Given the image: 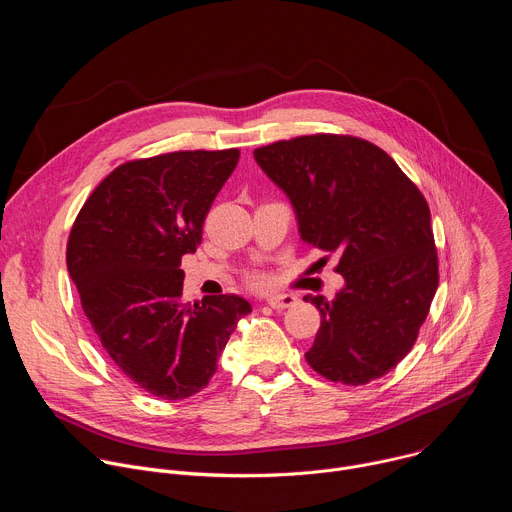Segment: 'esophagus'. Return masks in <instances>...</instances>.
I'll use <instances>...</instances> for the list:
<instances>
[{
    "label": "esophagus",
    "mask_w": 512,
    "mask_h": 512,
    "mask_svg": "<svg viewBox=\"0 0 512 512\" xmlns=\"http://www.w3.org/2000/svg\"><path fill=\"white\" fill-rule=\"evenodd\" d=\"M298 298L291 296V294H279V296H271L267 298V304L273 308V310H285V308H291L296 306Z\"/></svg>",
    "instance_id": "34e87169"
}]
</instances>
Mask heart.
<instances>
[{
    "mask_svg": "<svg viewBox=\"0 0 512 512\" xmlns=\"http://www.w3.org/2000/svg\"><path fill=\"white\" fill-rule=\"evenodd\" d=\"M249 283L255 285V287H261V285L267 283V277H265L263 273H251V275H249Z\"/></svg>",
    "mask_w": 512,
    "mask_h": 512,
    "instance_id": "1",
    "label": "heart"
}]
</instances>
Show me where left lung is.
I'll use <instances>...</instances> for the list:
<instances>
[{
	"instance_id": "8db88e82",
	"label": "left lung",
	"mask_w": 512,
	"mask_h": 512,
	"mask_svg": "<svg viewBox=\"0 0 512 512\" xmlns=\"http://www.w3.org/2000/svg\"><path fill=\"white\" fill-rule=\"evenodd\" d=\"M253 156L294 206L300 237L340 255L334 300L304 298L322 316L308 364L344 385L387 375L413 348L440 281L423 194L387 152L352 135L283 139Z\"/></svg>"
}]
</instances>
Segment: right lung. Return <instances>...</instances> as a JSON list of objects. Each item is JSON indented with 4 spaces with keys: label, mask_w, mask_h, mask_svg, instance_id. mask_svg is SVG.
I'll return each instance as SVG.
<instances>
[{
    "label": "right lung",
    "mask_w": 512,
    "mask_h": 512,
    "mask_svg": "<svg viewBox=\"0 0 512 512\" xmlns=\"http://www.w3.org/2000/svg\"><path fill=\"white\" fill-rule=\"evenodd\" d=\"M241 152H172L125 162L87 198L66 245V267L87 320L119 371L166 401L192 397L216 373L239 296L184 302L182 257Z\"/></svg>",
    "instance_id": "1"
}]
</instances>
